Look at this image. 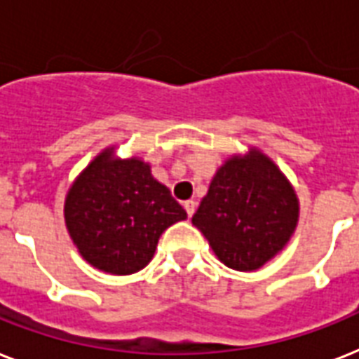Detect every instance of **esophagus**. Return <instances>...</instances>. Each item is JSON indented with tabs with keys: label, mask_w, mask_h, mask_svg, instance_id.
Here are the masks:
<instances>
[{
	"label": "esophagus",
	"mask_w": 359,
	"mask_h": 359,
	"mask_svg": "<svg viewBox=\"0 0 359 359\" xmlns=\"http://www.w3.org/2000/svg\"><path fill=\"white\" fill-rule=\"evenodd\" d=\"M184 208H186V212H188V217H191V215L195 214V208H197V203H195V201H186L184 203Z\"/></svg>",
	"instance_id": "esophagus-1"
}]
</instances>
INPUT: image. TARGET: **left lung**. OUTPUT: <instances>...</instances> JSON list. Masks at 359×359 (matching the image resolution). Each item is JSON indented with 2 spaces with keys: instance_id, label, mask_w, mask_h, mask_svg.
<instances>
[{
  "instance_id": "8db88e82",
  "label": "left lung",
  "mask_w": 359,
  "mask_h": 359,
  "mask_svg": "<svg viewBox=\"0 0 359 359\" xmlns=\"http://www.w3.org/2000/svg\"><path fill=\"white\" fill-rule=\"evenodd\" d=\"M297 221L295 189L258 149L221 165L191 217L215 256L236 271L260 269L278 255Z\"/></svg>"
}]
</instances>
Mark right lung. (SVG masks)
<instances>
[{"label": "right lung", "instance_id": "add662e5", "mask_svg": "<svg viewBox=\"0 0 359 359\" xmlns=\"http://www.w3.org/2000/svg\"><path fill=\"white\" fill-rule=\"evenodd\" d=\"M186 217L149 164L116 158L114 147L90 162L64 203L66 226L81 256L110 275L144 269L162 232Z\"/></svg>", "mask_w": 359, "mask_h": 359}]
</instances>
